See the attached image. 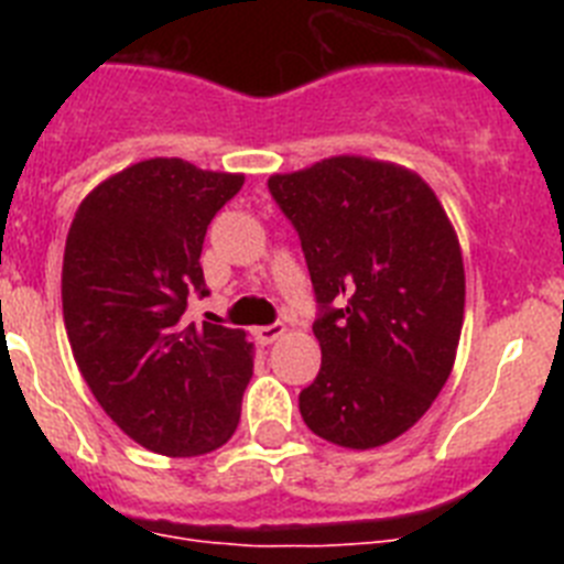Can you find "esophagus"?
<instances>
[{
	"label": "esophagus",
	"instance_id": "1",
	"mask_svg": "<svg viewBox=\"0 0 564 564\" xmlns=\"http://www.w3.org/2000/svg\"><path fill=\"white\" fill-rule=\"evenodd\" d=\"M253 336H257L262 344H273L279 336H285V325H282V322H273V325H262V327H257V330H253Z\"/></svg>",
	"mask_w": 564,
	"mask_h": 564
}]
</instances>
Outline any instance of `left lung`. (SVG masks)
Here are the masks:
<instances>
[{
	"mask_svg": "<svg viewBox=\"0 0 564 564\" xmlns=\"http://www.w3.org/2000/svg\"><path fill=\"white\" fill-rule=\"evenodd\" d=\"M268 188L318 302L322 370L299 392L307 430L344 449L395 441L443 390L460 341L466 273L449 217L415 172L356 154Z\"/></svg>",
	"mask_w": 564,
	"mask_h": 564,
	"instance_id": "left-lung-1",
	"label": "left lung"
}]
</instances>
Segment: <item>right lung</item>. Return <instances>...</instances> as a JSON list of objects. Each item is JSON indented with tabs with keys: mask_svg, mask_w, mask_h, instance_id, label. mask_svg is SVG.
Wrapping results in <instances>:
<instances>
[{
	"mask_svg": "<svg viewBox=\"0 0 564 564\" xmlns=\"http://www.w3.org/2000/svg\"><path fill=\"white\" fill-rule=\"evenodd\" d=\"M246 177L152 158L96 186L64 246L62 307L78 370L134 443L169 457L220 449L253 372L242 330L183 325L206 296L208 223Z\"/></svg>",
	"mask_w": 564,
	"mask_h": 564,
	"instance_id": "right-lung-1",
	"label": "right lung"
}]
</instances>
